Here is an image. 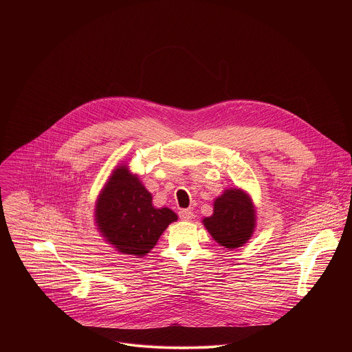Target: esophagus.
I'll use <instances>...</instances> for the list:
<instances>
[{"mask_svg": "<svg viewBox=\"0 0 352 352\" xmlns=\"http://www.w3.org/2000/svg\"><path fill=\"white\" fill-rule=\"evenodd\" d=\"M178 214H179V219L185 220V221H189L193 219V212L189 209H182V210H179Z\"/></svg>", "mask_w": 352, "mask_h": 352, "instance_id": "obj_1", "label": "esophagus"}]
</instances>
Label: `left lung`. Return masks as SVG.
<instances>
[{"instance_id":"left-lung-1","label":"left lung","mask_w":352,"mask_h":352,"mask_svg":"<svg viewBox=\"0 0 352 352\" xmlns=\"http://www.w3.org/2000/svg\"><path fill=\"white\" fill-rule=\"evenodd\" d=\"M212 236L228 249L246 243L255 228V210L239 189H228L216 199L213 216L204 220Z\"/></svg>"}]
</instances>
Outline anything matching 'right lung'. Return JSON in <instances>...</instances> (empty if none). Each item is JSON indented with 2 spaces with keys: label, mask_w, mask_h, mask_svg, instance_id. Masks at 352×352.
I'll return each instance as SVG.
<instances>
[{
  "label": "right lung",
  "mask_w": 352,
  "mask_h": 352,
  "mask_svg": "<svg viewBox=\"0 0 352 352\" xmlns=\"http://www.w3.org/2000/svg\"><path fill=\"white\" fill-rule=\"evenodd\" d=\"M175 220L168 208H153L152 195L125 167L113 173L96 205L100 232L118 252L133 256L146 255Z\"/></svg>",
  "instance_id": "1"
}]
</instances>
